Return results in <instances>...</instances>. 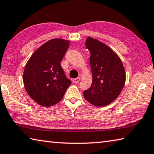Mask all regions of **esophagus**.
Masks as SVG:
<instances>
[{
    "mask_svg": "<svg viewBox=\"0 0 154 154\" xmlns=\"http://www.w3.org/2000/svg\"><path fill=\"white\" fill-rule=\"evenodd\" d=\"M79 81H80V77H77V78H75V79H72V82H73L74 83H77L79 82Z\"/></svg>",
    "mask_w": 154,
    "mask_h": 154,
    "instance_id": "esophagus-1",
    "label": "esophagus"
}]
</instances>
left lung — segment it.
<instances>
[{
  "label": "left lung",
  "mask_w": 154,
  "mask_h": 154,
  "mask_svg": "<svg viewBox=\"0 0 154 154\" xmlns=\"http://www.w3.org/2000/svg\"><path fill=\"white\" fill-rule=\"evenodd\" d=\"M85 46L90 51L92 83L83 96L93 105L106 106L118 97L123 89L126 82L124 67L116 52L105 43L88 36Z\"/></svg>",
  "instance_id": "left-lung-1"
}]
</instances>
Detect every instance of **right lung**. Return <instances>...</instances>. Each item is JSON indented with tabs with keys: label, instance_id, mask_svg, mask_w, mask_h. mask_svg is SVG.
Here are the masks:
<instances>
[{
	"label": "right lung",
	"instance_id": "obj_1",
	"mask_svg": "<svg viewBox=\"0 0 154 154\" xmlns=\"http://www.w3.org/2000/svg\"><path fill=\"white\" fill-rule=\"evenodd\" d=\"M69 47L68 40H49L34 52L26 64L23 74L25 89L38 105H56L71 84L60 65Z\"/></svg>",
	"mask_w": 154,
	"mask_h": 154
}]
</instances>
